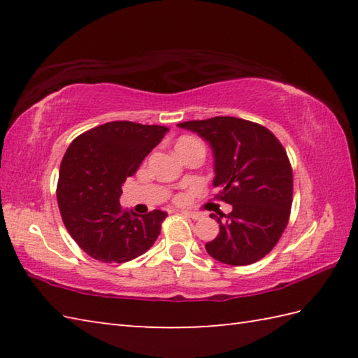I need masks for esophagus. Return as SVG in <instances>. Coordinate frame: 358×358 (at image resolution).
Listing matches in <instances>:
<instances>
[{"instance_id": "esophagus-1", "label": "esophagus", "mask_w": 358, "mask_h": 358, "mask_svg": "<svg viewBox=\"0 0 358 358\" xmlns=\"http://www.w3.org/2000/svg\"><path fill=\"white\" fill-rule=\"evenodd\" d=\"M181 215H185L187 218H192V220L200 218V214H195V212H189V210H181Z\"/></svg>"}]
</instances>
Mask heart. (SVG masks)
Here are the masks:
<instances>
[{
  "label": "heart",
  "instance_id": "1",
  "mask_svg": "<svg viewBox=\"0 0 358 358\" xmlns=\"http://www.w3.org/2000/svg\"><path fill=\"white\" fill-rule=\"evenodd\" d=\"M194 149H201L204 150V146L201 144L200 140L194 138V136H181V138L175 143V150L177 154H185L187 150H194Z\"/></svg>",
  "mask_w": 358,
  "mask_h": 358
}]
</instances>
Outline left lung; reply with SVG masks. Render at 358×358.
I'll return each mask as SVG.
<instances>
[{
	"label": "left lung",
	"instance_id": "obj_1",
	"mask_svg": "<svg viewBox=\"0 0 358 358\" xmlns=\"http://www.w3.org/2000/svg\"><path fill=\"white\" fill-rule=\"evenodd\" d=\"M206 141L214 155L217 199L232 206L220 223L215 240L206 243L210 257L224 264L246 266L262 260L286 229L292 206V167L286 150L268 129L235 117L185 121Z\"/></svg>",
	"mask_w": 358,
	"mask_h": 358
}]
</instances>
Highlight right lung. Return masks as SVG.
Returning <instances> with one entry per match:
<instances>
[{
	"label": "right lung",
	"instance_id": "obj_1",
	"mask_svg": "<svg viewBox=\"0 0 358 358\" xmlns=\"http://www.w3.org/2000/svg\"><path fill=\"white\" fill-rule=\"evenodd\" d=\"M169 129L112 121L77 136L59 166L58 208L71 237L103 263L131 262L154 245L166 212L121 209V186Z\"/></svg>",
	"mask_w": 358,
	"mask_h": 358
}]
</instances>
